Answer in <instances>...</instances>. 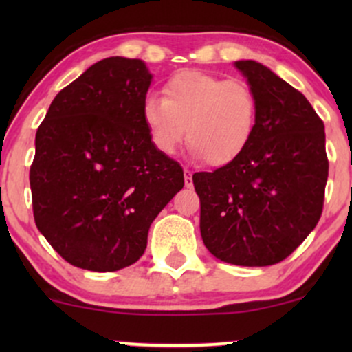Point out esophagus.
Here are the masks:
<instances>
[{"label": "esophagus", "instance_id": "34e87169", "mask_svg": "<svg viewBox=\"0 0 352 352\" xmlns=\"http://www.w3.org/2000/svg\"><path fill=\"white\" fill-rule=\"evenodd\" d=\"M184 177H185V187L190 188V187H192V185H193V180H192V172H190L188 168H185Z\"/></svg>", "mask_w": 352, "mask_h": 352}]
</instances>
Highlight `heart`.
Returning a JSON list of instances; mask_svg holds the SVG:
<instances>
[{
  "label": "heart",
  "instance_id": "1",
  "mask_svg": "<svg viewBox=\"0 0 352 352\" xmlns=\"http://www.w3.org/2000/svg\"><path fill=\"white\" fill-rule=\"evenodd\" d=\"M164 98L142 102V122L153 147L170 155L187 134L190 152L210 165L236 160L256 127V99L241 80L201 71H180L164 84Z\"/></svg>",
  "mask_w": 352,
  "mask_h": 352
}]
</instances>
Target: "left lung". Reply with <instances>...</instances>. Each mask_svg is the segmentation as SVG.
<instances>
[{
	"label": "left lung",
	"instance_id": "left-lung-1",
	"mask_svg": "<svg viewBox=\"0 0 352 352\" xmlns=\"http://www.w3.org/2000/svg\"><path fill=\"white\" fill-rule=\"evenodd\" d=\"M235 67L256 99L252 142L232 164L192 177L208 252L238 266L280 263L319 221L328 182L324 124L308 99L252 59Z\"/></svg>",
	"mask_w": 352,
	"mask_h": 352
}]
</instances>
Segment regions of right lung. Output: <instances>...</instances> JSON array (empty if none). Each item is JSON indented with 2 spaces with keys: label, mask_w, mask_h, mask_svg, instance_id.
<instances>
[{
  "label": "right lung",
  "mask_w": 352,
  "mask_h": 352,
  "mask_svg": "<svg viewBox=\"0 0 352 352\" xmlns=\"http://www.w3.org/2000/svg\"><path fill=\"white\" fill-rule=\"evenodd\" d=\"M152 78L142 59L99 60L56 96L36 132V227L78 268L135 263L152 221L184 187L180 164L153 147L142 122Z\"/></svg>",
  "instance_id": "obj_1"
}]
</instances>
